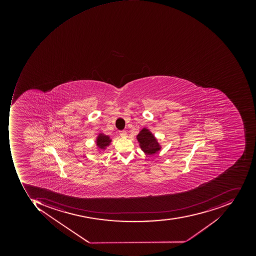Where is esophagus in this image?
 I'll return each instance as SVG.
<instances>
[{
	"label": "esophagus",
	"mask_w": 256,
	"mask_h": 256,
	"mask_svg": "<svg viewBox=\"0 0 256 256\" xmlns=\"http://www.w3.org/2000/svg\"><path fill=\"white\" fill-rule=\"evenodd\" d=\"M119 134H120V137L122 138H126L127 137V132L126 130H120L119 132Z\"/></svg>",
	"instance_id": "1"
}]
</instances>
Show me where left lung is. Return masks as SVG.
<instances>
[{
    "instance_id": "8db88e82",
    "label": "left lung",
    "mask_w": 256,
    "mask_h": 256,
    "mask_svg": "<svg viewBox=\"0 0 256 256\" xmlns=\"http://www.w3.org/2000/svg\"><path fill=\"white\" fill-rule=\"evenodd\" d=\"M140 148L147 154H156L160 150V146L154 136L148 129L143 128L137 136Z\"/></svg>"
}]
</instances>
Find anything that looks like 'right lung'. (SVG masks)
<instances>
[{
    "label": "right lung",
    "instance_id": "right-lung-1",
    "mask_svg": "<svg viewBox=\"0 0 256 256\" xmlns=\"http://www.w3.org/2000/svg\"><path fill=\"white\" fill-rule=\"evenodd\" d=\"M110 142V140L108 136L100 134L97 139V146H98L100 149H104L106 146H109Z\"/></svg>",
    "mask_w": 256,
    "mask_h": 256
}]
</instances>
